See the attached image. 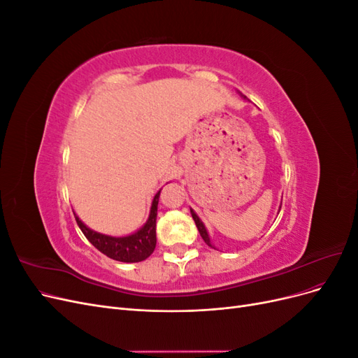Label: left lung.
<instances>
[{"label":"left lung","instance_id":"1","mask_svg":"<svg viewBox=\"0 0 358 358\" xmlns=\"http://www.w3.org/2000/svg\"><path fill=\"white\" fill-rule=\"evenodd\" d=\"M242 95V94H241ZM243 99H246L245 95H242ZM191 210V215H192V220H194V222H196V225H197V229H199V233H200V236L203 237V241L206 242V245H209L210 248H213L215 249V246L212 245V241H210V236H209V233H208V230H206V227H204V224H203V221L199 218V215L194 212L192 209H189ZM280 210V209H279Z\"/></svg>","mask_w":358,"mask_h":358}]
</instances>
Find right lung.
Returning a JSON list of instances; mask_svg holds the SVG:
<instances>
[{"label": "right lung", "mask_w": 358, "mask_h": 358, "mask_svg": "<svg viewBox=\"0 0 358 358\" xmlns=\"http://www.w3.org/2000/svg\"><path fill=\"white\" fill-rule=\"evenodd\" d=\"M159 192L161 189L155 194V197L152 200V206H150L149 218L146 224L142 227V229L129 236L115 237V236L96 233L91 230L90 227H86L79 220V216L74 213L76 221H78L79 229L82 230L86 239H88L104 255L122 263L143 262V259H146L150 254L154 252L155 245H157V210H158Z\"/></svg>", "instance_id": "right-lung-1"}]
</instances>
